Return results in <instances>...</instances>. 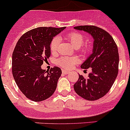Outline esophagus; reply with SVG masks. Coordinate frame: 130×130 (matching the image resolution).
<instances>
[{"mask_svg": "<svg viewBox=\"0 0 130 130\" xmlns=\"http://www.w3.org/2000/svg\"><path fill=\"white\" fill-rule=\"evenodd\" d=\"M62 73H64V74H67L69 73V72L66 70H62Z\"/></svg>", "mask_w": 130, "mask_h": 130, "instance_id": "1", "label": "esophagus"}]
</instances>
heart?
Here are the masks:
<instances>
[{
  "instance_id": "1",
  "label": "heart",
  "mask_w": 130,
  "mask_h": 130,
  "mask_svg": "<svg viewBox=\"0 0 130 130\" xmlns=\"http://www.w3.org/2000/svg\"><path fill=\"white\" fill-rule=\"evenodd\" d=\"M65 38L81 54L87 55L91 50V44L88 42H84V36L80 32L77 31L69 32L65 35ZM60 40H61L60 38L58 36L53 38V40H52L50 43V50L52 53H56L57 52ZM78 61H79V58L77 57H61L57 60V64L63 69H70Z\"/></svg>"
}]
</instances>
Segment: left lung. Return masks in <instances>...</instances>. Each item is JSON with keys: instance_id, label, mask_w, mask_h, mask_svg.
Here are the masks:
<instances>
[{"instance_id": "left-lung-1", "label": "left lung", "mask_w": 130, "mask_h": 130, "mask_svg": "<svg viewBox=\"0 0 130 130\" xmlns=\"http://www.w3.org/2000/svg\"><path fill=\"white\" fill-rule=\"evenodd\" d=\"M74 29L86 31L94 38L93 53L81 65L90 68L87 78L79 75L73 85L75 92L84 99L95 101L103 98L111 89L118 73V46L112 36L103 29L95 26H78Z\"/></svg>"}]
</instances>
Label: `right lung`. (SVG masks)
<instances>
[{
  "instance_id": "add662e5",
  "label": "right lung",
  "mask_w": 130,
  "mask_h": 130,
  "mask_svg": "<svg viewBox=\"0 0 130 130\" xmlns=\"http://www.w3.org/2000/svg\"><path fill=\"white\" fill-rule=\"evenodd\" d=\"M65 27H40L25 32L18 40L12 53V72L21 91L30 100L40 102L55 91L61 70L58 67L43 70L44 61L50 57L53 37Z\"/></svg>"
}]
</instances>
